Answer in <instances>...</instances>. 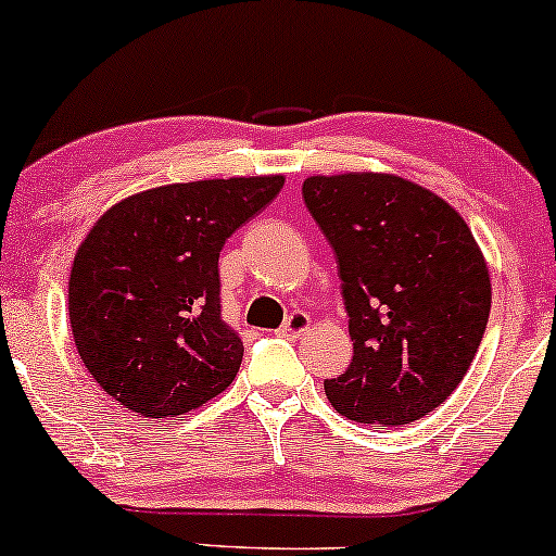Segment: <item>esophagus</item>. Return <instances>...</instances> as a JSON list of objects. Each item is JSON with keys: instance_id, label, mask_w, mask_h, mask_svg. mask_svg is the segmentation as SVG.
<instances>
[{"instance_id": "obj_1", "label": "esophagus", "mask_w": 556, "mask_h": 556, "mask_svg": "<svg viewBox=\"0 0 556 556\" xmlns=\"http://www.w3.org/2000/svg\"><path fill=\"white\" fill-rule=\"evenodd\" d=\"M307 328H311V315L298 311L285 320V326L279 328V336H285V339H300Z\"/></svg>"}]
</instances>
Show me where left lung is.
I'll list each match as a JSON object with an SVG mask.
<instances>
[{
	"instance_id": "left-lung-1",
	"label": "left lung",
	"mask_w": 556,
	"mask_h": 556,
	"mask_svg": "<svg viewBox=\"0 0 556 556\" xmlns=\"http://www.w3.org/2000/svg\"><path fill=\"white\" fill-rule=\"evenodd\" d=\"M302 197L336 254L354 359L326 379L356 424L405 426L465 379L488 328L490 274L462 215L392 174L311 177Z\"/></svg>"
}]
</instances>
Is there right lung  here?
<instances>
[{
  "mask_svg": "<svg viewBox=\"0 0 556 556\" xmlns=\"http://www.w3.org/2000/svg\"><path fill=\"white\" fill-rule=\"evenodd\" d=\"M285 177L205 179L132 194L76 251L68 320L97 384L143 418H174L236 379L243 343L220 315L223 245Z\"/></svg>",
  "mask_w": 556,
  "mask_h": 556,
  "instance_id": "obj_1",
  "label": "right lung"
}]
</instances>
